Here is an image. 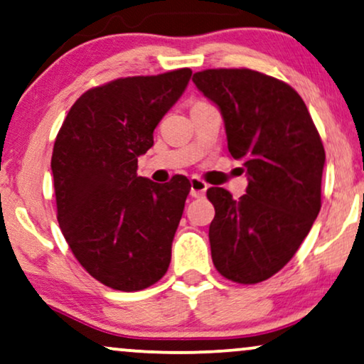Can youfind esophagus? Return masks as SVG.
<instances>
[{
    "instance_id": "obj_1",
    "label": "esophagus",
    "mask_w": 364,
    "mask_h": 364,
    "mask_svg": "<svg viewBox=\"0 0 364 364\" xmlns=\"http://www.w3.org/2000/svg\"><path fill=\"white\" fill-rule=\"evenodd\" d=\"M190 185H191V196L193 198H203L206 190H208V185L203 181V179H200L198 176H193L190 179Z\"/></svg>"
}]
</instances>
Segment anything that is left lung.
I'll return each instance as SVG.
<instances>
[{"label": "left lung", "mask_w": 364, "mask_h": 364, "mask_svg": "<svg viewBox=\"0 0 364 364\" xmlns=\"http://www.w3.org/2000/svg\"><path fill=\"white\" fill-rule=\"evenodd\" d=\"M198 90L222 112L232 158L247 169V195L210 188L211 259L220 274L257 284L292 259L321 210L324 146L301 95L248 68L196 72Z\"/></svg>", "instance_id": "1"}]
</instances>
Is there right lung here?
<instances>
[{"label": "right lung", "mask_w": 364, "mask_h": 364, "mask_svg": "<svg viewBox=\"0 0 364 364\" xmlns=\"http://www.w3.org/2000/svg\"><path fill=\"white\" fill-rule=\"evenodd\" d=\"M190 68L94 87L55 139L57 218L80 265L116 291H142L166 274L190 181L137 176V158L190 82Z\"/></svg>", "instance_id": "1"}]
</instances>
